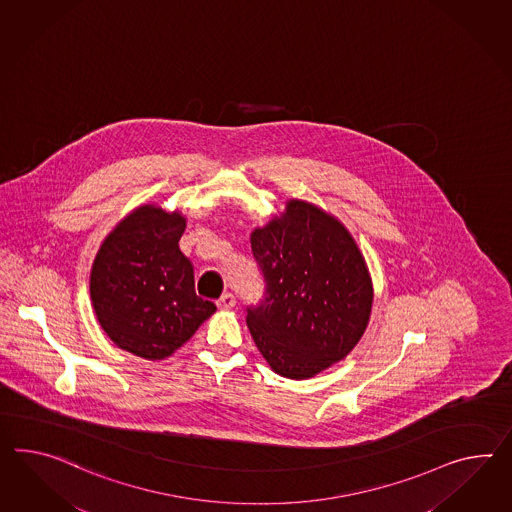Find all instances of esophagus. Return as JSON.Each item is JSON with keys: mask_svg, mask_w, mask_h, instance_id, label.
<instances>
[{"mask_svg": "<svg viewBox=\"0 0 512 512\" xmlns=\"http://www.w3.org/2000/svg\"><path fill=\"white\" fill-rule=\"evenodd\" d=\"M217 306H219L221 310H230V308L236 306V297H234L232 293H224L223 297L217 301Z\"/></svg>", "mask_w": 512, "mask_h": 512, "instance_id": "1", "label": "esophagus"}]
</instances>
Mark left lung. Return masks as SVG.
<instances>
[{
	"mask_svg": "<svg viewBox=\"0 0 512 512\" xmlns=\"http://www.w3.org/2000/svg\"><path fill=\"white\" fill-rule=\"evenodd\" d=\"M265 293L247 325L267 364L310 379L353 351L369 321L373 289L351 234L302 200L250 236Z\"/></svg>",
	"mask_w": 512,
	"mask_h": 512,
	"instance_id": "left-lung-1",
	"label": "left lung"
}]
</instances>
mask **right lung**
Masks as SVG:
<instances>
[{
	"mask_svg": "<svg viewBox=\"0 0 512 512\" xmlns=\"http://www.w3.org/2000/svg\"><path fill=\"white\" fill-rule=\"evenodd\" d=\"M185 219L154 206L132 211L105 237L91 271L92 306L120 349L161 360L189 340L217 306L198 297L180 250Z\"/></svg>",
	"mask_w": 512,
	"mask_h": 512,
	"instance_id": "add662e5",
	"label": "right lung"
}]
</instances>
